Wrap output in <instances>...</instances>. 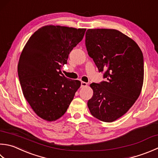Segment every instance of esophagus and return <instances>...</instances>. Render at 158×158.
<instances>
[{
  "mask_svg": "<svg viewBox=\"0 0 158 158\" xmlns=\"http://www.w3.org/2000/svg\"><path fill=\"white\" fill-rule=\"evenodd\" d=\"M88 85V83L84 82V81H81V87H86Z\"/></svg>",
  "mask_w": 158,
  "mask_h": 158,
  "instance_id": "1",
  "label": "esophagus"
}]
</instances>
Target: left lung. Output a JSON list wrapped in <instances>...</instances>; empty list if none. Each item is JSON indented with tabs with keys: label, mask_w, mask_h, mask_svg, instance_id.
I'll return each mask as SVG.
<instances>
[{
	"label": "left lung",
	"mask_w": 158,
	"mask_h": 158,
	"mask_svg": "<svg viewBox=\"0 0 158 158\" xmlns=\"http://www.w3.org/2000/svg\"><path fill=\"white\" fill-rule=\"evenodd\" d=\"M88 55L106 81L91 83L93 96L88 106L92 115L111 123L128 112L138 99L144 81L143 55L134 40L116 29H89Z\"/></svg>",
	"instance_id": "8db88e82"
}]
</instances>
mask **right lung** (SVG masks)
I'll list each match as a JSON object with an SVG mask.
<instances>
[{
	"label": "right lung",
	"instance_id": "1",
	"mask_svg": "<svg viewBox=\"0 0 158 158\" xmlns=\"http://www.w3.org/2000/svg\"><path fill=\"white\" fill-rule=\"evenodd\" d=\"M85 31L44 26L30 37L21 52L18 73L23 95L34 112L46 121L64 115L81 86L78 80L65 77L61 69Z\"/></svg>",
	"mask_w": 158,
	"mask_h": 158
}]
</instances>
